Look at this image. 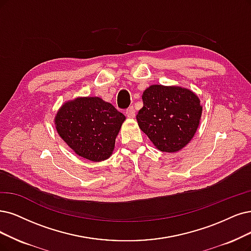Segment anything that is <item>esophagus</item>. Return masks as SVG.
<instances>
[{
	"instance_id": "obj_1",
	"label": "esophagus",
	"mask_w": 251,
	"mask_h": 251,
	"mask_svg": "<svg viewBox=\"0 0 251 251\" xmlns=\"http://www.w3.org/2000/svg\"><path fill=\"white\" fill-rule=\"evenodd\" d=\"M125 114H126V116H127L128 118L133 119V118L135 117V109L133 108V106H130V107H129V108H127V109H126Z\"/></svg>"
}]
</instances>
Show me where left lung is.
<instances>
[{"mask_svg": "<svg viewBox=\"0 0 251 251\" xmlns=\"http://www.w3.org/2000/svg\"><path fill=\"white\" fill-rule=\"evenodd\" d=\"M136 120L157 149L175 153L196 134L202 106L196 93L179 86L152 85L143 93Z\"/></svg>", "mask_w": 251, "mask_h": 251, "instance_id": "8db88e82", "label": "left lung"}]
</instances>
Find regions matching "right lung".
Wrapping results in <instances>:
<instances>
[{
    "instance_id": "obj_1",
    "label": "right lung",
    "mask_w": 251,
    "mask_h": 251,
    "mask_svg": "<svg viewBox=\"0 0 251 251\" xmlns=\"http://www.w3.org/2000/svg\"><path fill=\"white\" fill-rule=\"evenodd\" d=\"M125 116L99 97H77L59 108L55 129L74 153L99 162L111 156Z\"/></svg>"
}]
</instances>
